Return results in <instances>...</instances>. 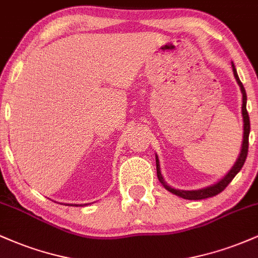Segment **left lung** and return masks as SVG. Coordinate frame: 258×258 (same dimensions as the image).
<instances>
[{
  "instance_id": "8db88e82",
  "label": "left lung",
  "mask_w": 258,
  "mask_h": 258,
  "mask_svg": "<svg viewBox=\"0 0 258 258\" xmlns=\"http://www.w3.org/2000/svg\"><path fill=\"white\" fill-rule=\"evenodd\" d=\"M233 67V73L234 76H235L236 82L238 85L240 86V90L242 93V106H241V112H242V119H244V139H242V146H241V152L240 155H239L238 160H236L235 165L232 167V170L226 174V177H223V179H221L220 182L216 183V184L207 186V188L204 189H199V190H179V189H173L171 188L170 185L166 184L164 178H162L161 172H160V164H159V159L156 156V174H158V178L160 180L162 185L167 189L168 191H171L172 194L178 195V197L183 198V199H188V200H201V199H207V198L215 197V195L220 194L221 191H223L224 189L227 188V185L232 182L234 177L236 176V173L241 170V167L244 166L245 160H246L247 156V152H248V135H250V117H248L247 110H246V92H245L244 86H242L240 79H239L238 74H236V69L234 67V64L232 63Z\"/></svg>"
}]
</instances>
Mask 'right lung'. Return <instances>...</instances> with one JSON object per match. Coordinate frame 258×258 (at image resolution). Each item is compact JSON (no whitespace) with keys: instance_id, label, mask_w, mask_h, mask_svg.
Listing matches in <instances>:
<instances>
[{"instance_id":"1","label":"right lung","mask_w":258,"mask_h":258,"mask_svg":"<svg viewBox=\"0 0 258 258\" xmlns=\"http://www.w3.org/2000/svg\"><path fill=\"white\" fill-rule=\"evenodd\" d=\"M73 206H74V205H73Z\"/></svg>"}]
</instances>
